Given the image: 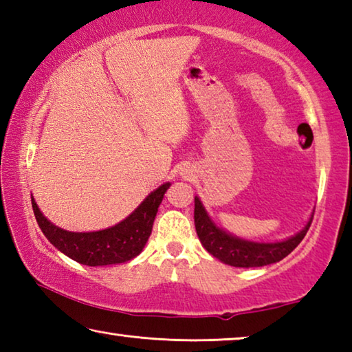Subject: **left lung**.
Masks as SVG:
<instances>
[{
	"instance_id": "left-lung-1",
	"label": "left lung",
	"mask_w": 352,
	"mask_h": 352,
	"mask_svg": "<svg viewBox=\"0 0 352 352\" xmlns=\"http://www.w3.org/2000/svg\"><path fill=\"white\" fill-rule=\"evenodd\" d=\"M194 204V223L201 245L208 253L212 254L220 262H223V264L242 267V269L264 267L284 259L285 256L294 252L298 243L305 239L314 217L312 212L305 228L298 231L296 234L287 237V239L278 242H254L242 239V237L231 234L217 226L197 195H195Z\"/></svg>"
}]
</instances>
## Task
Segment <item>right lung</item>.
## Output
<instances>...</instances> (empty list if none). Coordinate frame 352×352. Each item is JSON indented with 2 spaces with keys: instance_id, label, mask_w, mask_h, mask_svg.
I'll return each mask as SVG.
<instances>
[{
  "instance_id": "right-lung-1",
  "label": "right lung",
  "mask_w": 352,
  "mask_h": 352,
  "mask_svg": "<svg viewBox=\"0 0 352 352\" xmlns=\"http://www.w3.org/2000/svg\"><path fill=\"white\" fill-rule=\"evenodd\" d=\"M169 186L170 183L168 182L152 190L140 206L119 223L105 230L88 231V233L67 231L50 222L40 211L34 197L32 210L46 239L68 258L90 267L122 264L136 258L142 252L152 233L158 206Z\"/></svg>"
}]
</instances>
